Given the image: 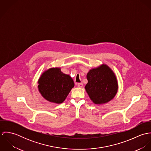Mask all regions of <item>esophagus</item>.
Listing matches in <instances>:
<instances>
[{"label":"esophagus","mask_w":151,"mask_h":151,"mask_svg":"<svg viewBox=\"0 0 151 151\" xmlns=\"http://www.w3.org/2000/svg\"><path fill=\"white\" fill-rule=\"evenodd\" d=\"M77 86L79 87V88H82L83 86V83H78Z\"/></svg>","instance_id":"1"}]
</instances>
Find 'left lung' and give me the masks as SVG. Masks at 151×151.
I'll return each mask as SVG.
<instances>
[{"label":"left lung","instance_id":"1","mask_svg":"<svg viewBox=\"0 0 151 151\" xmlns=\"http://www.w3.org/2000/svg\"><path fill=\"white\" fill-rule=\"evenodd\" d=\"M85 86L91 100L96 105L105 104L112 100L118 91V81L113 71L106 64L89 70Z\"/></svg>","mask_w":151,"mask_h":151}]
</instances>
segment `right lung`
<instances>
[{"mask_svg": "<svg viewBox=\"0 0 151 151\" xmlns=\"http://www.w3.org/2000/svg\"><path fill=\"white\" fill-rule=\"evenodd\" d=\"M38 83V91L43 98L57 104L65 101L74 86L72 78L64 74L60 67H52L43 71Z\"/></svg>", "mask_w": 151, "mask_h": 151, "instance_id": "right-lung-1", "label": "right lung"}]
</instances>
